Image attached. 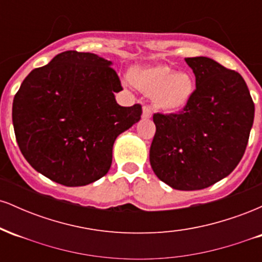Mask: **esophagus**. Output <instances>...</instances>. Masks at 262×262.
<instances>
[{
  "label": "esophagus",
  "mask_w": 262,
  "mask_h": 262,
  "mask_svg": "<svg viewBox=\"0 0 262 262\" xmlns=\"http://www.w3.org/2000/svg\"><path fill=\"white\" fill-rule=\"evenodd\" d=\"M151 108H150L149 106H144L143 107V118L144 119H148L151 117Z\"/></svg>",
  "instance_id": "34e87169"
}]
</instances>
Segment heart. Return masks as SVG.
Masks as SVG:
<instances>
[{
  "instance_id": "b5f03b06",
  "label": "heart",
  "mask_w": 262,
  "mask_h": 262,
  "mask_svg": "<svg viewBox=\"0 0 262 262\" xmlns=\"http://www.w3.org/2000/svg\"><path fill=\"white\" fill-rule=\"evenodd\" d=\"M130 80L141 91L154 95L156 107L164 111H177L185 107L194 92L193 79L169 66L135 69L132 71Z\"/></svg>"
}]
</instances>
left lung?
Masks as SVG:
<instances>
[{"label":"left lung","instance_id":"1","mask_svg":"<svg viewBox=\"0 0 262 262\" xmlns=\"http://www.w3.org/2000/svg\"><path fill=\"white\" fill-rule=\"evenodd\" d=\"M196 89L179 113H155L150 165L162 182L193 191L214 185L244 155L255 106L242 75L206 56L185 58Z\"/></svg>","mask_w":262,"mask_h":262}]
</instances>
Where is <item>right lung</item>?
<instances>
[{"label":"right lung","mask_w":262,"mask_h":262,"mask_svg":"<svg viewBox=\"0 0 262 262\" xmlns=\"http://www.w3.org/2000/svg\"><path fill=\"white\" fill-rule=\"evenodd\" d=\"M112 62L68 50L23 80L12 121L31 166L60 185L97 181L110 170L116 138L140 119L141 106H119L122 91Z\"/></svg>","instance_id":"right-lung-1"}]
</instances>
